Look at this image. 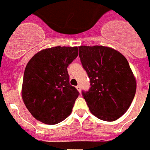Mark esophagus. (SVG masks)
I'll list each match as a JSON object with an SVG mask.
<instances>
[{"mask_svg": "<svg viewBox=\"0 0 150 150\" xmlns=\"http://www.w3.org/2000/svg\"><path fill=\"white\" fill-rule=\"evenodd\" d=\"M76 89H77V91H78L79 92H81V85H78V86H76Z\"/></svg>", "mask_w": 150, "mask_h": 150, "instance_id": "esophagus-1", "label": "esophagus"}]
</instances>
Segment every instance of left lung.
Masks as SVG:
<instances>
[{"instance_id": "1", "label": "left lung", "mask_w": 150, "mask_h": 150, "mask_svg": "<svg viewBox=\"0 0 150 150\" xmlns=\"http://www.w3.org/2000/svg\"><path fill=\"white\" fill-rule=\"evenodd\" d=\"M79 56L91 82L89 91H82L90 111L100 120H117L130 107L136 91L128 60L117 50L102 45H81Z\"/></svg>"}]
</instances>
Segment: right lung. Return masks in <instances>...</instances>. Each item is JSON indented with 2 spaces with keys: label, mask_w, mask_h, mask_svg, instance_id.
Returning <instances> with one entry per match:
<instances>
[{
  "label": "right lung",
  "mask_w": 150,
  "mask_h": 150,
  "mask_svg": "<svg viewBox=\"0 0 150 150\" xmlns=\"http://www.w3.org/2000/svg\"><path fill=\"white\" fill-rule=\"evenodd\" d=\"M77 56L76 46H56L39 51L28 61L21 96L35 119L56 125L71 114L79 92L69 84L67 67Z\"/></svg>",
  "instance_id": "obj_1"
}]
</instances>
